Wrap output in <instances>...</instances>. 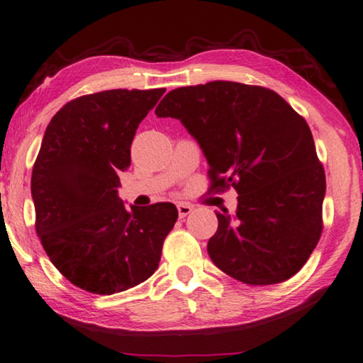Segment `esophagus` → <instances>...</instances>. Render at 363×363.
Wrapping results in <instances>:
<instances>
[{"label":"esophagus","instance_id":"1","mask_svg":"<svg viewBox=\"0 0 363 363\" xmlns=\"http://www.w3.org/2000/svg\"><path fill=\"white\" fill-rule=\"evenodd\" d=\"M177 208H178V215H180V218H185L186 215L193 212V206L185 204V202H180V204L177 206Z\"/></svg>","mask_w":363,"mask_h":363}]
</instances>
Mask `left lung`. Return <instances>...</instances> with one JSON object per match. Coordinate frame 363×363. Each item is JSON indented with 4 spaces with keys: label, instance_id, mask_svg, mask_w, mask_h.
<instances>
[{
    "label": "left lung",
    "instance_id": "obj_1",
    "mask_svg": "<svg viewBox=\"0 0 363 363\" xmlns=\"http://www.w3.org/2000/svg\"><path fill=\"white\" fill-rule=\"evenodd\" d=\"M198 140L212 186L238 191V211L217 212L207 244L225 274L272 285L300 271L323 230L325 172L313 133L281 95L233 81L178 87L156 108Z\"/></svg>",
    "mask_w": 363,
    "mask_h": 363
}]
</instances>
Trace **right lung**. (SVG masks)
<instances>
[{"label": "right lung", "mask_w": 363, "mask_h": 363, "mask_svg": "<svg viewBox=\"0 0 363 363\" xmlns=\"http://www.w3.org/2000/svg\"><path fill=\"white\" fill-rule=\"evenodd\" d=\"M164 92L81 95L44 132L31 172L36 234L60 274L89 294H118L152 276L178 218L174 204L125 208L118 196L137 127Z\"/></svg>", "instance_id": "right-lung-1"}]
</instances>
